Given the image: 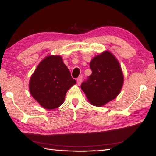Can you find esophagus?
I'll use <instances>...</instances> for the list:
<instances>
[{
    "mask_svg": "<svg viewBox=\"0 0 156 156\" xmlns=\"http://www.w3.org/2000/svg\"><path fill=\"white\" fill-rule=\"evenodd\" d=\"M82 81H83V76H80V77H78L77 79V83L80 85V84L82 83Z\"/></svg>",
    "mask_w": 156,
    "mask_h": 156,
    "instance_id": "obj_1",
    "label": "esophagus"
}]
</instances>
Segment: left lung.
Returning a JSON list of instances; mask_svg holds the SVG:
<instances>
[{"instance_id": "obj_1", "label": "left lung", "mask_w": 156, "mask_h": 156, "mask_svg": "<svg viewBox=\"0 0 156 156\" xmlns=\"http://www.w3.org/2000/svg\"><path fill=\"white\" fill-rule=\"evenodd\" d=\"M91 74L81 84L89 101L100 107L119 94L124 77L119 62L112 54L105 51L91 60Z\"/></svg>"}]
</instances>
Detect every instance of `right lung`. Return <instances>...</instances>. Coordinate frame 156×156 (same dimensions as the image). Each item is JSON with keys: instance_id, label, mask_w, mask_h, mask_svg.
Masks as SVG:
<instances>
[{"instance_id": "1", "label": "right lung", "mask_w": 156, "mask_h": 156, "mask_svg": "<svg viewBox=\"0 0 156 156\" xmlns=\"http://www.w3.org/2000/svg\"><path fill=\"white\" fill-rule=\"evenodd\" d=\"M76 83L62 58L49 56L42 60L31 76L30 91L44 109H54L63 103L67 91Z\"/></svg>"}]
</instances>
